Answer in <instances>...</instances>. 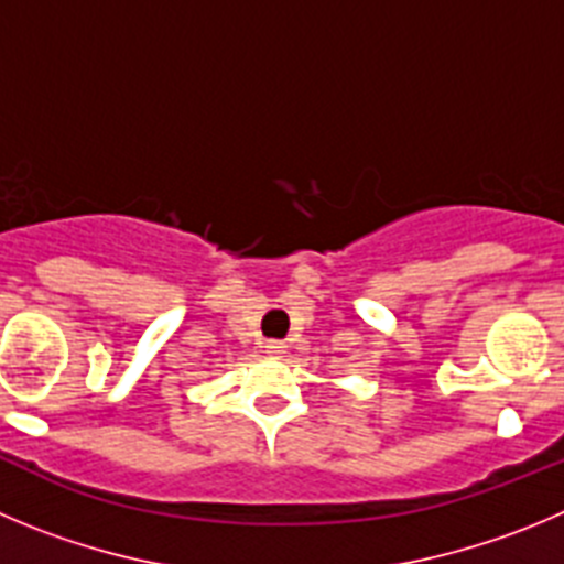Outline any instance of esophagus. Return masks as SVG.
Listing matches in <instances>:
<instances>
[{"mask_svg":"<svg viewBox=\"0 0 564 564\" xmlns=\"http://www.w3.org/2000/svg\"><path fill=\"white\" fill-rule=\"evenodd\" d=\"M264 350H267V356H272V359H281V356L286 354V341L272 339V341H267Z\"/></svg>","mask_w":564,"mask_h":564,"instance_id":"obj_1","label":"esophagus"}]
</instances>
